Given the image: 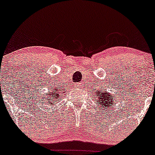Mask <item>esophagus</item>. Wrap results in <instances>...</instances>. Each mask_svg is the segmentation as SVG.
I'll list each match as a JSON object with an SVG mask.
<instances>
[{
    "instance_id": "1",
    "label": "esophagus",
    "mask_w": 155,
    "mask_h": 155,
    "mask_svg": "<svg viewBox=\"0 0 155 155\" xmlns=\"http://www.w3.org/2000/svg\"><path fill=\"white\" fill-rule=\"evenodd\" d=\"M78 87H83V86H84V84H79L78 85Z\"/></svg>"
}]
</instances>
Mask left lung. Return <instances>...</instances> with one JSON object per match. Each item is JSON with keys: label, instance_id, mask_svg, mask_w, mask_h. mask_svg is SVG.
Returning <instances> with one entry per match:
<instances>
[{"label": "left lung", "instance_id": "obj_1", "mask_svg": "<svg viewBox=\"0 0 155 155\" xmlns=\"http://www.w3.org/2000/svg\"><path fill=\"white\" fill-rule=\"evenodd\" d=\"M94 92H95V96L97 97L96 98L97 101L96 103H98L100 106H102L101 107L102 109L103 107L104 108V109L103 110H105V109L106 111L107 109L109 110L111 107L114 106V103L117 102V98L115 99V96H112L111 93L106 92V89L105 90L102 89L98 91H94Z\"/></svg>", "mask_w": 155, "mask_h": 155}]
</instances>
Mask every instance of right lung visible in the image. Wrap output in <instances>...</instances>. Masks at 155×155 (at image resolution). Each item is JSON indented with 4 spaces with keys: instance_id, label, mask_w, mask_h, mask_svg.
Masks as SVG:
<instances>
[{
    "instance_id": "add662e5",
    "label": "right lung",
    "mask_w": 155,
    "mask_h": 155,
    "mask_svg": "<svg viewBox=\"0 0 155 155\" xmlns=\"http://www.w3.org/2000/svg\"><path fill=\"white\" fill-rule=\"evenodd\" d=\"M64 89L61 88V86H58L57 87L56 86H54V87H52L51 89H50V91L46 93V95L44 96L43 97H44V99L49 98V100H47V101H49V102H47V104L54 106L56 105L55 103L57 102L58 100L61 97V96L64 95Z\"/></svg>"
}]
</instances>
